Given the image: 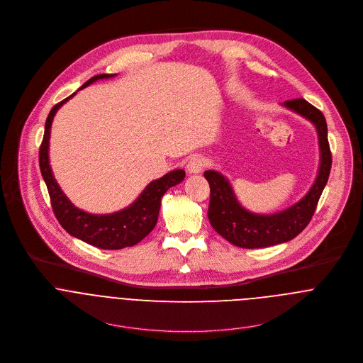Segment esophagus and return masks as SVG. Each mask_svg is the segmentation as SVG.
Returning <instances> with one entry per match:
<instances>
[{"label": "esophagus", "instance_id": "obj_1", "mask_svg": "<svg viewBox=\"0 0 363 363\" xmlns=\"http://www.w3.org/2000/svg\"><path fill=\"white\" fill-rule=\"evenodd\" d=\"M187 172L189 173H201L206 167V159L201 155H191L187 162Z\"/></svg>", "mask_w": 363, "mask_h": 363}]
</instances>
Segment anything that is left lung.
<instances>
[{
    "label": "left lung",
    "mask_w": 363,
    "mask_h": 363,
    "mask_svg": "<svg viewBox=\"0 0 363 363\" xmlns=\"http://www.w3.org/2000/svg\"><path fill=\"white\" fill-rule=\"evenodd\" d=\"M284 106L311 120L318 134L321 157L318 174L309 193L299 203L272 215L252 213L238 203L229 182L220 173L213 170L204 173L211 193L208 219L222 238L238 247H269L296 238L309 225L330 176L333 159L323 113L305 99L285 101Z\"/></svg>",
    "instance_id": "obj_1"
}]
</instances>
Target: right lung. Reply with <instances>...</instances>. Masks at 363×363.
Wrapping results in <instances>:
<instances>
[{"mask_svg": "<svg viewBox=\"0 0 363 363\" xmlns=\"http://www.w3.org/2000/svg\"><path fill=\"white\" fill-rule=\"evenodd\" d=\"M108 77H113V74L95 75L81 88H85L98 79ZM75 94L65 98L50 110L39 151L40 172L49 190L52 212L60 225L69 235L95 247L104 250H118L123 247L134 246L140 243L147 235H150L151 230L155 228L163 194L167 191V189L183 182L186 173L182 169L169 172L163 177L150 183L147 189L141 193V196L130 207L114 213L92 215L74 207L58 187L55 179L52 177V169L49 164V138L52 117L55 111L61 107V104H65Z\"/></svg>", "mask_w": 363, "mask_h": 363, "instance_id": "1", "label": "right lung"}]
</instances>
